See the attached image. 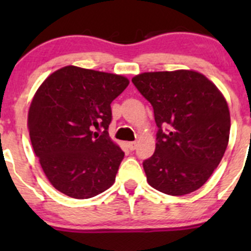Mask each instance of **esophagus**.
I'll return each mask as SVG.
<instances>
[{"label":"esophagus","mask_w":251,"mask_h":251,"mask_svg":"<svg viewBox=\"0 0 251 251\" xmlns=\"http://www.w3.org/2000/svg\"><path fill=\"white\" fill-rule=\"evenodd\" d=\"M136 147H137V143H136V142H127V148L130 149V151H135Z\"/></svg>","instance_id":"34e87169"}]
</instances>
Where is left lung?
<instances>
[{
	"label": "left lung",
	"instance_id": "left-lung-1",
	"mask_svg": "<svg viewBox=\"0 0 251 251\" xmlns=\"http://www.w3.org/2000/svg\"><path fill=\"white\" fill-rule=\"evenodd\" d=\"M133 85L151 104L155 151L143 161L147 181L169 196L201 188L227 148L231 116L219 88L193 70L143 73Z\"/></svg>",
	"mask_w": 251,
	"mask_h": 251
}]
</instances>
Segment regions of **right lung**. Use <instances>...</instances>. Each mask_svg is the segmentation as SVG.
Wrapping results in <instances>:
<instances>
[{
    "label": "right lung",
    "instance_id": "add662e5",
    "mask_svg": "<svg viewBox=\"0 0 251 251\" xmlns=\"http://www.w3.org/2000/svg\"><path fill=\"white\" fill-rule=\"evenodd\" d=\"M128 83L121 75L68 65L35 93L27 115L32 148L48 181L65 196L92 198L115 182L125 153L108 133L110 104Z\"/></svg>",
    "mask_w": 251,
    "mask_h": 251
}]
</instances>
